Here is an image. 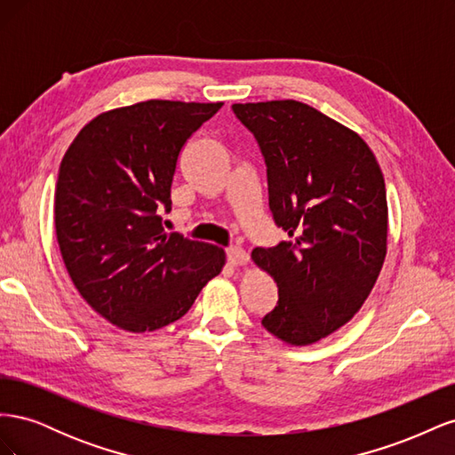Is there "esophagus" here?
Returning <instances> with one entry per match:
<instances>
[{
    "label": "esophagus",
    "mask_w": 455,
    "mask_h": 455,
    "mask_svg": "<svg viewBox=\"0 0 455 455\" xmlns=\"http://www.w3.org/2000/svg\"><path fill=\"white\" fill-rule=\"evenodd\" d=\"M228 259L231 266H244L249 261V254H246L241 246H229L228 249Z\"/></svg>",
    "instance_id": "esophagus-1"
}]
</instances>
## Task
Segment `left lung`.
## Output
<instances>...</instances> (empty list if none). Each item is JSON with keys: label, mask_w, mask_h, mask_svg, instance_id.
I'll use <instances>...</instances> for the list:
<instances>
[{"label": "left lung", "mask_w": 455, "mask_h": 455, "mask_svg": "<svg viewBox=\"0 0 455 455\" xmlns=\"http://www.w3.org/2000/svg\"><path fill=\"white\" fill-rule=\"evenodd\" d=\"M267 167L269 211L291 241L254 249L279 301L261 324L311 346L349 323L387 254V196L376 156L355 131L304 102L233 104Z\"/></svg>", "instance_id": "1"}]
</instances>
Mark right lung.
I'll return each mask as SVG.
<instances>
[{
	"instance_id": "add662e5",
	"label": "right lung",
	"mask_w": 455,
	"mask_h": 455,
	"mask_svg": "<svg viewBox=\"0 0 455 455\" xmlns=\"http://www.w3.org/2000/svg\"><path fill=\"white\" fill-rule=\"evenodd\" d=\"M224 102L146 100L96 116L62 157L54 228L77 292L106 321L151 332L189 311L222 271L214 244L164 233L176 163Z\"/></svg>"
}]
</instances>
